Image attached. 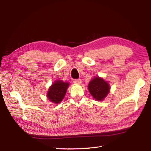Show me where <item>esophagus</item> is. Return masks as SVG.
<instances>
[{"label": "esophagus", "mask_w": 151, "mask_h": 151, "mask_svg": "<svg viewBox=\"0 0 151 151\" xmlns=\"http://www.w3.org/2000/svg\"><path fill=\"white\" fill-rule=\"evenodd\" d=\"M74 83L75 84H78V85H80L82 83V81L81 79H75V80H74Z\"/></svg>", "instance_id": "obj_1"}]
</instances>
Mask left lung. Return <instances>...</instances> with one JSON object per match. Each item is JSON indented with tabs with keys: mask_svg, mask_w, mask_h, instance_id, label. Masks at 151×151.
Listing matches in <instances>:
<instances>
[{
	"mask_svg": "<svg viewBox=\"0 0 151 151\" xmlns=\"http://www.w3.org/2000/svg\"><path fill=\"white\" fill-rule=\"evenodd\" d=\"M88 91L92 96L98 101H103L110 93L111 86L103 78L95 76L88 85Z\"/></svg>",
	"mask_w": 151,
	"mask_h": 151,
	"instance_id": "8db88e82",
	"label": "left lung"
}]
</instances>
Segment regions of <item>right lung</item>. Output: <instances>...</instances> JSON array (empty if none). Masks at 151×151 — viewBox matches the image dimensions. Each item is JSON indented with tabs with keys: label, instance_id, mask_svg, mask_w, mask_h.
I'll list each match as a JSON object with an SVG mask.
<instances>
[{
	"label": "right lung",
	"instance_id": "1",
	"mask_svg": "<svg viewBox=\"0 0 151 151\" xmlns=\"http://www.w3.org/2000/svg\"><path fill=\"white\" fill-rule=\"evenodd\" d=\"M69 85V83L67 82H63L62 80H56L48 88L47 93V99L55 104L60 103L65 98Z\"/></svg>",
	"mask_w": 151,
	"mask_h": 151
}]
</instances>
